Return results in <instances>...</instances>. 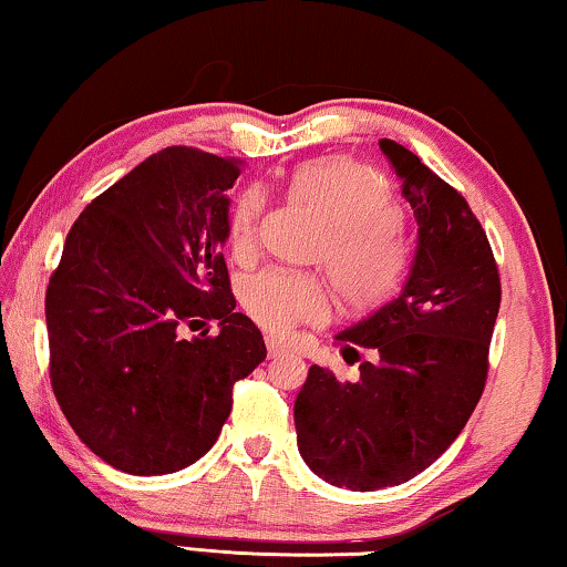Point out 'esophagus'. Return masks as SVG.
<instances>
[{
    "label": "esophagus",
    "instance_id": "obj_1",
    "mask_svg": "<svg viewBox=\"0 0 567 567\" xmlns=\"http://www.w3.org/2000/svg\"><path fill=\"white\" fill-rule=\"evenodd\" d=\"M265 343L269 357H280V353H285V341L280 336H265Z\"/></svg>",
    "mask_w": 567,
    "mask_h": 567
}]
</instances>
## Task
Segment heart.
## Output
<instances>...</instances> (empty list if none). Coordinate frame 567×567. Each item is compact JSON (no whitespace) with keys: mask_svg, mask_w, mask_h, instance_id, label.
I'll return each mask as SVG.
<instances>
[{"mask_svg":"<svg viewBox=\"0 0 567 567\" xmlns=\"http://www.w3.org/2000/svg\"><path fill=\"white\" fill-rule=\"evenodd\" d=\"M292 196L316 206L328 224L318 261L331 275L338 298L351 310L382 306L402 285L410 265L402 234V210L386 177L353 157L331 155L302 163L290 177ZM265 196L244 190L229 216L234 255H249L257 244ZM241 308L267 331H287L298 323H316L328 312L326 285L312 275L285 267L251 272L239 285Z\"/></svg>","mask_w":567,"mask_h":567,"instance_id":"b5f03b06","label":"heart"}]
</instances>
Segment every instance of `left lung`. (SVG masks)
I'll use <instances>...</instances> for the list:
<instances>
[{"label":"left lung","mask_w":567,"mask_h":567,"mask_svg":"<svg viewBox=\"0 0 567 567\" xmlns=\"http://www.w3.org/2000/svg\"><path fill=\"white\" fill-rule=\"evenodd\" d=\"M417 218L402 292L336 336L357 382L312 364L295 400L302 461L328 484L377 492L433 466L476 410L502 282L492 244L466 198L415 152L379 140Z\"/></svg>","instance_id":"1"}]
</instances>
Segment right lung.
Here are the masks:
<instances>
[{
    "label": "right lung",
    "instance_id": "1",
    "mask_svg": "<svg viewBox=\"0 0 567 567\" xmlns=\"http://www.w3.org/2000/svg\"><path fill=\"white\" fill-rule=\"evenodd\" d=\"M241 165L196 147L150 155L86 206L45 292L50 384L109 466L163 476L210 451L234 384L267 357L236 312L229 193ZM219 320V333L179 328Z\"/></svg>",
    "mask_w": 567,
    "mask_h": 567
}]
</instances>
